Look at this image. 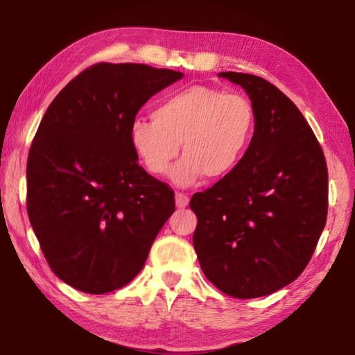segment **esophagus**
<instances>
[{"instance_id": "obj_1", "label": "esophagus", "mask_w": 355, "mask_h": 355, "mask_svg": "<svg viewBox=\"0 0 355 355\" xmlns=\"http://www.w3.org/2000/svg\"><path fill=\"white\" fill-rule=\"evenodd\" d=\"M188 203H189V197L183 194V192H177V194H175V205L178 208H184V207H188Z\"/></svg>"}]
</instances>
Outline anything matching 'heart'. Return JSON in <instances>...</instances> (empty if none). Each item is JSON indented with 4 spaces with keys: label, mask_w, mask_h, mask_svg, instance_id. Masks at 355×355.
Masks as SVG:
<instances>
[{
    "label": "heart",
    "mask_w": 355,
    "mask_h": 355,
    "mask_svg": "<svg viewBox=\"0 0 355 355\" xmlns=\"http://www.w3.org/2000/svg\"><path fill=\"white\" fill-rule=\"evenodd\" d=\"M153 120L135 119L130 142L147 172L163 175L178 155L183 159L171 171L182 186L205 175L219 182L241 164L254 141L257 112L241 94L218 87L191 86L161 100L152 111Z\"/></svg>",
    "instance_id": "obj_1"
}]
</instances>
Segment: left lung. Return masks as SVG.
I'll return each instance as SVG.
<instances>
[{"label":"left lung","mask_w":355,"mask_h":355,"mask_svg":"<svg viewBox=\"0 0 355 355\" xmlns=\"http://www.w3.org/2000/svg\"><path fill=\"white\" fill-rule=\"evenodd\" d=\"M257 112L254 141L235 171L192 196V236L203 274L222 293L261 297L296 280L327 219V166L297 106L266 80L220 71Z\"/></svg>","instance_id":"left-lung-1"}]
</instances>
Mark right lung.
<instances>
[{
    "label": "right lung",
    "instance_id": "obj_1",
    "mask_svg": "<svg viewBox=\"0 0 355 355\" xmlns=\"http://www.w3.org/2000/svg\"><path fill=\"white\" fill-rule=\"evenodd\" d=\"M180 78L146 64H95L42 119L28 155V216L51 271L76 290L130 284L175 211L173 191L137 164L130 125Z\"/></svg>",
    "mask_w": 355,
    "mask_h": 355
}]
</instances>
